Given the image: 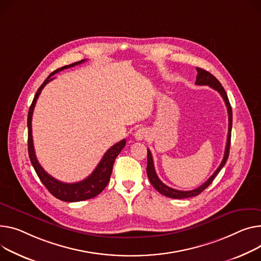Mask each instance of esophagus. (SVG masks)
Wrapping results in <instances>:
<instances>
[{
	"label": "esophagus",
	"instance_id": "obj_1",
	"mask_svg": "<svg viewBox=\"0 0 261 261\" xmlns=\"http://www.w3.org/2000/svg\"><path fill=\"white\" fill-rule=\"evenodd\" d=\"M147 136H148V131L145 128L137 129L135 131V133H134V138H135V140H137V141H142Z\"/></svg>",
	"mask_w": 261,
	"mask_h": 261
}]
</instances>
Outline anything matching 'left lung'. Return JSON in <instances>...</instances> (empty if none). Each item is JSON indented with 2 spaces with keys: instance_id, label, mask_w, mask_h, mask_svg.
<instances>
[{
  "instance_id": "8db88e82",
  "label": "left lung",
  "mask_w": 261,
  "mask_h": 261,
  "mask_svg": "<svg viewBox=\"0 0 261 261\" xmlns=\"http://www.w3.org/2000/svg\"><path fill=\"white\" fill-rule=\"evenodd\" d=\"M197 70V76H196V85H203V86H210L211 88H213L214 90L218 91L219 94L221 95V97L224 100L225 106H227L228 109V115H229V131H228V137H227V145H225V150H224V155L222 162L220 163L219 167L217 168V170L213 173V175L210 176V178L207 179L203 185H201L200 187L191 190V191H179V190H175L172 189L168 186H166L165 184H163V181L159 178L158 174L155 172V168H154V163H153V159H152V154L151 151L148 149V162H147V174L149 177L150 182L152 184V186L159 191V192L167 197H171V198H176V199H180V198H189V197H193V196H197L198 194H200L204 189H206L209 187L212 181L214 180V178L217 176L218 173L220 172V170L222 169V167L225 165L229 158V152H230V145H231V130H232V107L230 105V101L228 98L227 93H225V90L223 89V87L221 86L220 82L210 72H207L204 69L201 68H196Z\"/></svg>"
}]
</instances>
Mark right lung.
I'll return each mask as SVG.
<instances>
[{"label": "right lung", "mask_w": 261, "mask_h": 261, "mask_svg": "<svg viewBox=\"0 0 261 261\" xmlns=\"http://www.w3.org/2000/svg\"><path fill=\"white\" fill-rule=\"evenodd\" d=\"M86 60H82L80 62H75L73 64H70L68 66H64L62 68L57 69L56 71L49 74V76L44 81V83L41 85L40 88L38 89L36 95H34V98L32 100L31 106L28 111V118H27V127H28V153H29V159L30 162L36 170L37 174L43 185L47 188L49 192L57 197L58 199H61L63 201H68V202H75V201H82L86 199H90L98 195L101 191L106 188L110 180V176L112 173L113 169V164L115 162V159L117 158V155L120 153V151L124 149L126 146V140H123L118 142L117 144L113 145L105 154H103L102 159L98 163L97 167L94 169V171L91 173V174L85 178L82 181L74 182V184H67L60 181L56 179L55 177H52L49 175L48 173L42 168L40 163L38 162V159L36 156V152H34V147H33V141H32V128H31V120H32V114H33V109L34 106H36V102L39 98V95L42 92V89L44 87L52 80H55L54 75L58 73L59 71L64 70V69L74 67L75 65H80L84 63Z\"/></svg>", "instance_id": "obj_1"}]
</instances>
